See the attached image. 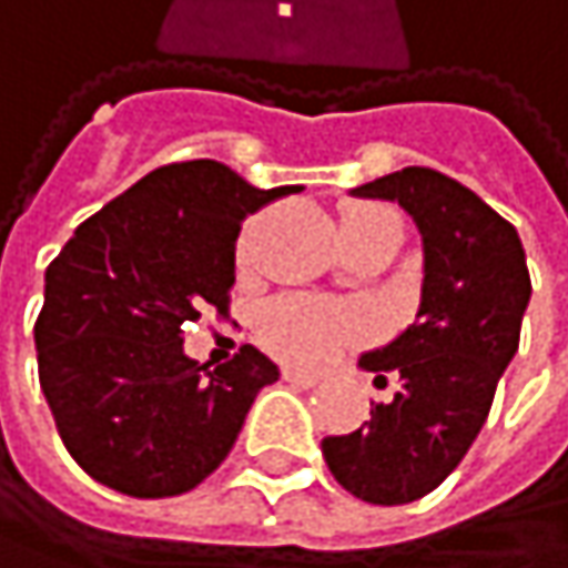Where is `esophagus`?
<instances>
[{
  "label": "esophagus",
  "mask_w": 568,
  "mask_h": 568,
  "mask_svg": "<svg viewBox=\"0 0 568 568\" xmlns=\"http://www.w3.org/2000/svg\"><path fill=\"white\" fill-rule=\"evenodd\" d=\"M283 378L288 382V385H298V388H315V385H318V375L295 372V368H283Z\"/></svg>",
  "instance_id": "esophagus-1"
}]
</instances>
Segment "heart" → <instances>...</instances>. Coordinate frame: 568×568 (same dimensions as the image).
<instances>
[{
    "label": "heart",
    "mask_w": 568,
    "mask_h": 568,
    "mask_svg": "<svg viewBox=\"0 0 568 568\" xmlns=\"http://www.w3.org/2000/svg\"><path fill=\"white\" fill-rule=\"evenodd\" d=\"M378 223H400L395 210L378 206V203H358L348 206L342 216V230H358V226H378ZM365 328V318L355 312H338L325 302L315 298H280L273 302L263 318H260V335L263 342L292 365L315 368L328 362L342 345H348L358 332Z\"/></svg>",
    "instance_id": "1"
}]
</instances>
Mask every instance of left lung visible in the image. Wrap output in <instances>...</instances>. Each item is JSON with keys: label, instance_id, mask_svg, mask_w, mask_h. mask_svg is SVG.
Wrapping results in <instances>:
<instances>
[{"label": "left lung", "instance_id": "obj_1", "mask_svg": "<svg viewBox=\"0 0 568 568\" xmlns=\"http://www.w3.org/2000/svg\"><path fill=\"white\" fill-rule=\"evenodd\" d=\"M348 193L392 200L414 220L424 283L414 325L358 358L382 382L400 375L395 400L372 404L365 427L325 437L322 454L348 494L397 507L444 484L480 434L532 285L519 233L457 180L404 168Z\"/></svg>", "mask_w": 568, "mask_h": 568}]
</instances>
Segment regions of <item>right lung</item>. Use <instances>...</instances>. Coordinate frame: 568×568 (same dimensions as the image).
<instances>
[{
	"label": "right lung",
	"instance_id": "1",
	"mask_svg": "<svg viewBox=\"0 0 568 568\" xmlns=\"http://www.w3.org/2000/svg\"><path fill=\"white\" fill-rule=\"evenodd\" d=\"M298 190L253 186L220 161L171 164L61 246L36 322L39 385L88 477L161 500L193 490L226 460L280 368L253 345L206 368L183 352L180 332L203 308H226L243 220Z\"/></svg>",
	"mask_w": 568,
	"mask_h": 568
}]
</instances>
